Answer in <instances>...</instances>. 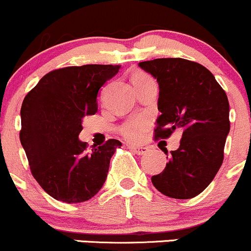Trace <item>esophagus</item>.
Segmentation results:
<instances>
[{
  "mask_svg": "<svg viewBox=\"0 0 251 251\" xmlns=\"http://www.w3.org/2000/svg\"><path fill=\"white\" fill-rule=\"evenodd\" d=\"M127 148L129 150H132V151L134 152V153L137 154H145L146 152L149 151L148 148H145V146H135V145H128Z\"/></svg>",
  "mask_w": 251,
  "mask_h": 251,
  "instance_id": "esophagus-1",
  "label": "esophagus"
}]
</instances>
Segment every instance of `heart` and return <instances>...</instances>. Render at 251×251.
I'll list each match as a JSON object with an SVG mask.
<instances>
[{
	"label": "heart",
	"instance_id": "1",
	"mask_svg": "<svg viewBox=\"0 0 251 251\" xmlns=\"http://www.w3.org/2000/svg\"><path fill=\"white\" fill-rule=\"evenodd\" d=\"M145 76L148 75L144 73H138L132 76V81H134V80L137 79H140V77H145ZM148 125H149L148 118L140 116V117L134 118V119H132L131 122L126 123L125 125L120 128V132H122V134L125 138H127V139L137 140L139 139L140 135H142L143 132L145 131L146 127H148Z\"/></svg>",
	"mask_w": 251,
	"mask_h": 251
}]
</instances>
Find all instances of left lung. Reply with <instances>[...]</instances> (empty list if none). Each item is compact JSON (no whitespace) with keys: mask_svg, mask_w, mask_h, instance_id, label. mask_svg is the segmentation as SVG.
Segmentation results:
<instances>
[{"mask_svg":"<svg viewBox=\"0 0 251 251\" xmlns=\"http://www.w3.org/2000/svg\"><path fill=\"white\" fill-rule=\"evenodd\" d=\"M159 85L155 139H166L177 128L180 145L151 180L158 191L176 200L200 195L211 183L224 158L230 131L229 101L224 89L200 63L166 57L139 62ZM166 150V149H165ZM165 154H168V150ZM168 158V157H166Z\"/></svg>","mask_w":251,"mask_h":251,"instance_id":"8db88e82","label":"left lung"}]
</instances>
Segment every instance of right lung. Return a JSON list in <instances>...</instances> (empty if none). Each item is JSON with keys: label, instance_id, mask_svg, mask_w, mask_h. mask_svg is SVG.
<instances>
[{"label": "right lung", "instance_id": "add662e5", "mask_svg": "<svg viewBox=\"0 0 251 251\" xmlns=\"http://www.w3.org/2000/svg\"><path fill=\"white\" fill-rule=\"evenodd\" d=\"M119 68L83 65L51 71L22 102L20 140L31 175L56 201H88L105 183L109 160L122 143L109 139L88 151L79 134L83 117L97 113L99 89Z\"/></svg>", "mask_w": 251, "mask_h": 251}]
</instances>
